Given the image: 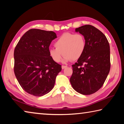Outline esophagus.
<instances>
[{"label":"esophagus","mask_w":124,"mask_h":124,"mask_svg":"<svg viewBox=\"0 0 124 124\" xmlns=\"http://www.w3.org/2000/svg\"><path fill=\"white\" fill-rule=\"evenodd\" d=\"M67 66H62V70H63V69L67 68Z\"/></svg>","instance_id":"1"}]
</instances>
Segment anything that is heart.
<instances>
[{
  "mask_svg": "<svg viewBox=\"0 0 124 124\" xmlns=\"http://www.w3.org/2000/svg\"><path fill=\"white\" fill-rule=\"evenodd\" d=\"M56 48L49 50V56L54 62L58 63L64 56L63 62L70 60L77 61L80 58L85 51L86 40L84 36L80 33L63 34L54 43Z\"/></svg>",
  "mask_w": 124,
  "mask_h": 124,
  "instance_id": "heart-1",
  "label": "heart"
}]
</instances>
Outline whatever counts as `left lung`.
<instances>
[{"mask_svg":"<svg viewBox=\"0 0 124 124\" xmlns=\"http://www.w3.org/2000/svg\"><path fill=\"white\" fill-rule=\"evenodd\" d=\"M75 32L84 36L86 48L82 56L72 65L70 82L77 92L91 95L102 86L109 72V44L103 33L91 25L80 27Z\"/></svg>","mask_w":124,"mask_h":124,"instance_id":"1","label":"left lung"}]
</instances>
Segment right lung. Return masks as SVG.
Wrapping results in <instances>:
<instances>
[{
	"mask_svg": "<svg viewBox=\"0 0 124 124\" xmlns=\"http://www.w3.org/2000/svg\"><path fill=\"white\" fill-rule=\"evenodd\" d=\"M57 38L52 31L31 29L20 39L14 50V73L22 88L34 96L53 89L60 64L49 56V46Z\"/></svg>",
	"mask_w": 124,
	"mask_h": 124,
	"instance_id": "add662e5",
	"label": "right lung"
}]
</instances>
